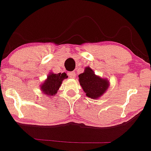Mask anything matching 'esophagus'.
Instances as JSON below:
<instances>
[{"label": "esophagus", "instance_id": "obj_1", "mask_svg": "<svg viewBox=\"0 0 151 151\" xmlns=\"http://www.w3.org/2000/svg\"><path fill=\"white\" fill-rule=\"evenodd\" d=\"M68 76L72 79H74L76 77V73L74 72H71L68 73Z\"/></svg>", "mask_w": 151, "mask_h": 151}]
</instances>
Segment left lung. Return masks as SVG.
Masks as SVG:
<instances>
[{
  "instance_id": "obj_1",
  "label": "left lung",
  "mask_w": 151,
  "mask_h": 151,
  "mask_svg": "<svg viewBox=\"0 0 151 151\" xmlns=\"http://www.w3.org/2000/svg\"><path fill=\"white\" fill-rule=\"evenodd\" d=\"M79 81L86 96L91 99H99L108 90V79L96 75L90 67H86L84 72L79 75Z\"/></svg>"
}]
</instances>
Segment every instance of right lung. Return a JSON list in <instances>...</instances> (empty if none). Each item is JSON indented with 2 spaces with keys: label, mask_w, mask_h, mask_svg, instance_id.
<instances>
[{
  "label": "right lung",
  "mask_w": 151,
  "mask_h": 151,
  "mask_svg": "<svg viewBox=\"0 0 151 151\" xmlns=\"http://www.w3.org/2000/svg\"><path fill=\"white\" fill-rule=\"evenodd\" d=\"M68 77V76L65 72L62 74L50 72L47 79L40 86L42 93L47 96H55L58 93V91L60 88L63 81Z\"/></svg>",
  "instance_id": "obj_1"
}]
</instances>
